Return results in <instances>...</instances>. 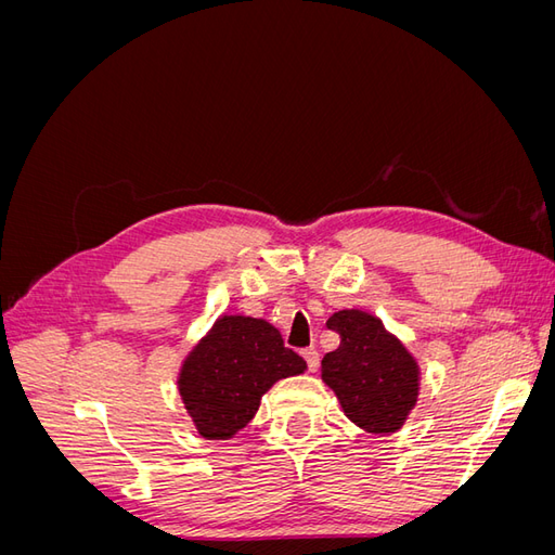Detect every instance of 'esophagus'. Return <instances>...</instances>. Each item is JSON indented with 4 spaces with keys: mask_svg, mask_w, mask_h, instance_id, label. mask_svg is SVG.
I'll return each instance as SVG.
<instances>
[{
    "mask_svg": "<svg viewBox=\"0 0 555 555\" xmlns=\"http://www.w3.org/2000/svg\"><path fill=\"white\" fill-rule=\"evenodd\" d=\"M304 359H306V363H308V371H310V373H314L317 367H319V351H317L314 347L304 349Z\"/></svg>",
    "mask_w": 555,
    "mask_h": 555,
    "instance_id": "obj_1",
    "label": "esophagus"
}]
</instances>
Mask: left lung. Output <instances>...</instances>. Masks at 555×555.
<instances>
[{
    "label": "left lung",
    "mask_w": 555,
    "mask_h": 555,
    "mask_svg": "<svg viewBox=\"0 0 555 555\" xmlns=\"http://www.w3.org/2000/svg\"><path fill=\"white\" fill-rule=\"evenodd\" d=\"M326 326L340 347L322 361V379L345 414L367 433H393L405 424L418 396V365L377 317L361 310L335 312Z\"/></svg>",
    "instance_id": "8db88e82"
}]
</instances>
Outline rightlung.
<instances>
[{
	"label": "right lung",
	"mask_w": 555,
	"mask_h": 555,
	"mask_svg": "<svg viewBox=\"0 0 555 555\" xmlns=\"http://www.w3.org/2000/svg\"><path fill=\"white\" fill-rule=\"evenodd\" d=\"M306 371L263 319L224 314L184 359L178 389L201 438L229 440L257 414L278 379Z\"/></svg>",
	"instance_id": "right-lung-1"
}]
</instances>
